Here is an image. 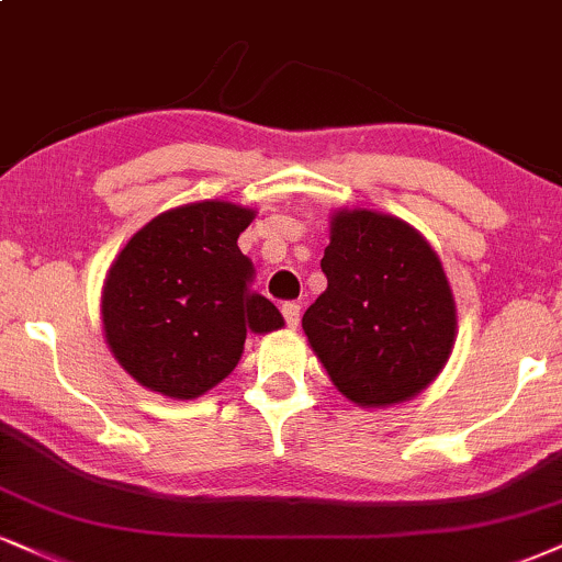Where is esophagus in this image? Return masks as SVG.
<instances>
[{
    "mask_svg": "<svg viewBox=\"0 0 562 562\" xmlns=\"http://www.w3.org/2000/svg\"><path fill=\"white\" fill-rule=\"evenodd\" d=\"M282 316H285V324L290 329L293 327H299V322H301V306L295 301H288V303H282Z\"/></svg>",
    "mask_w": 562,
    "mask_h": 562,
    "instance_id": "34e87169",
    "label": "esophagus"
}]
</instances>
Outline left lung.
I'll return each instance as SVG.
<instances>
[{"mask_svg":"<svg viewBox=\"0 0 562 562\" xmlns=\"http://www.w3.org/2000/svg\"><path fill=\"white\" fill-rule=\"evenodd\" d=\"M322 272L327 290L303 314V333L335 387L358 405L427 387L456 340V303L429 243L390 214L337 212Z\"/></svg>","mask_w":562,"mask_h":562,"instance_id":"8db88e82","label":"left lung"}]
</instances>
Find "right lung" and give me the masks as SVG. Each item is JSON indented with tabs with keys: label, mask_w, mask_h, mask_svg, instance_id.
I'll use <instances>...</instances> for the list:
<instances>
[{
	"label": "right lung",
	"mask_w": 562,
	"mask_h": 562,
	"mask_svg": "<svg viewBox=\"0 0 562 562\" xmlns=\"http://www.w3.org/2000/svg\"><path fill=\"white\" fill-rule=\"evenodd\" d=\"M254 212L199 201L154 216L114 259L101 299L106 342L123 369L161 395H204L238 367L251 333L282 327L254 293L238 235Z\"/></svg>",
	"instance_id": "1"
}]
</instances>
